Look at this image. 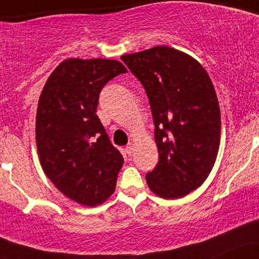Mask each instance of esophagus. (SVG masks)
I'll list each match as a JSON object with an SVG mask.
<instances>
[{
  "label": "esophagus",
  "instance_id": "34e87169",
  "mask_svg": "<svg viewBox=\"0 0 259 259\" xmlns=\"http://www.w3.org/2000/svg\"><path fill=\"white\" fill-rule=\"evenodd\" d=\"M125 151H126V153L129 154V156H132L133 152H134V144L127 145V146L125 147Z\"/></svg>",
  "mask_w": 259,
  "mask_h": 259
}]
</instances>
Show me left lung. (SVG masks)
<instances>
[{
  "instance_id": "obj_1",
  "label": "left lung",
  "mask_w": 259,
  "mask_h": 259,
  "mask_svg": "<svg viewBox=\"0 0 259 259\" xmlns=\"http://www.w3.org/2000/svg\"><path fill=\"white\" fill-rule=\"evenodd\" d=\"M150 100L158 148L147 185L162 198H181L200 187L221 144V109L209 75L191 56L168 46L121 56Z\"/></svg>"
}]
</instances>
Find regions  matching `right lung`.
Returning a JSON list of instances; mask_svg holds the SVG:
<instances>
[{"mask_svg":"<svg viewBox=\"0 0 259 259\" xmlns=\"http://www.w3.org/2000/svg\"><path fill=\"white\" fill-rule=\"evenodd\" d=\"M126 72L114 59H65L38 99L35 134L41 167L62 194L81 206L103 203L115 190L124 159L96 112L103 86Z\"/></svg>","mask_w":259,"mask_h":259,"instance_id":"right-lung-1","label":"right lung"}]
</instances>
